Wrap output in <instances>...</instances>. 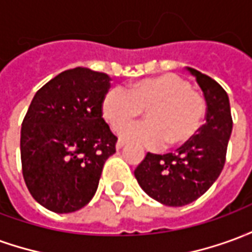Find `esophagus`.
<instances>
[{"mask_svg": "<svg viewBox=\"0 0 252 252\" xmlns=\"http://www.w3.org/2000/svg\"><path fill=\"white\" fill-rule=\"evenodd\" d=\"M124 146H126V142H124V140H121V139H119L117 143H116V148H117V150H121Z\"/></svg>", "mask_w": 252, "mask_h": 252, "instance_id": "esophagus-1", "label": "esophagus"}]
</instances>
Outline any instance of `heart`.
<instances>
[{"label":"heart","mask_w":252,"mask_h":252,"mask_svg":"<svg viewBox=\"0 0 252 252\" xmlns=\"http://www.w3.org/2000/svg\"><path fill=\"white\" fill-rule=\"evenodd\" d=\"M102 116L126 142L148 148L178 147L189 143L200 131L206 115V102L190 83L177 74L146 78L126 92L110 89L102 99ZM148 110L146 123L128 125ZM128 125V126L125 125ZM125 125L126 126L124 127Z\"/></svg>","instance_id":"heart-1"}]
</instances>
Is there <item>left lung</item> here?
Masks as SVG:
<instances>
[{
  "label": "left lung",
  "instance_id": "obj_1",
  "mask_svg": "<svg viewBox=\"0 0 252 252\" xmlns=\"http://www.w3.org/2000/svg\"><path fill=\"white\" fill-rule=\"evenodd\" d=\"M204 93L205 124L194 139L175 153H148L135 170L139 185L151 198L169 206H184L209 189L221 173L232 117L228 94L219 83L202 72L188 67Z\"/></svg>",
  "mask_w": 252,
  "mask_h": 252
}]
</instances>
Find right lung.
<instances>
[{
	"label": "right lung",
	"instance_id": "right-lung-1",
	"mask_svg": "<svg viewBox=\"0 0 252 252\" xmlns=\"http://www.w3.org/2000/svg\"><path fill=\"white\" fill-rule=\"evenodd\" d=\"M110 88L105 72L75 67L36 92L21 126L25 185L55 213L81 209L93 198L117 137L102 119Z\"/></svg>",
	"mask_w": 252,
	"mask_h": 252
}]
</instances>
